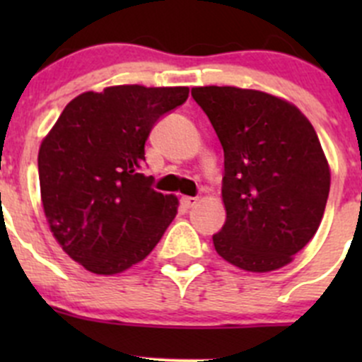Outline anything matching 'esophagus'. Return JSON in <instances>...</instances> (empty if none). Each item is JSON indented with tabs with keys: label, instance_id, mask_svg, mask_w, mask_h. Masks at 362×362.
<instances>
[{
	"label": "esophagus",
	"instance_id": "34e87169",
	"mask_svg": "<svg viewBox=\"0 0 362 362\" xmlns=\"http://www.w3.org/2000/svg\"><path fill=\"white\" fill-rule=\"evenodd\" d=\"M196 203H198V198H191V196H184V198L180 199V204L184 208H192Z\"/></svg>",
	"mask_w": 362,
	"mask_h": 362
}]
</instances>
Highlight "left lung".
<instances>
[{"mask_svg":"<svg viewBox=\"0 0 362 362\" xmlns=\"http://www.w3.org/2000/svg\"><path fill=\"white\" fill-rule=\"evenodd\" d=\"M224 148L226 224L217 254L252 273L293 262L319 229L331 170L312 122L287 100L233 86L192 87Z\"/></svg>","mask_w":362,"mask_h":362,"instance_id":"obj_1","label":"left lung"}]
</instances>
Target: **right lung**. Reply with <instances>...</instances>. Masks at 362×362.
Returning a JSON list of instances; mask_svg holds the SVG:
<instances>
[{"label":"right lung","mask_w":362,"mask_h":362,"mask_svg":"<svg viewBox=\"0 0 362 362\" xmlns=\"http://www.w3.org/2000/svg\"><path fill=\"white\" fill-rule=\"evenodd\" d=\"M189 87H105L66 105L42 140L38 175L50 233L73 261L117 275L144 261L175 218L178 198L151 187L145 141Z\"/></svg>","instance_id":"obj_1"}]
</instances>
